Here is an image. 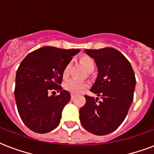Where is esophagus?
<instances>
[{
  "instance_id": "obj_1",
  "label": "esophagus",
  "mask_w": 154,
  "mask_h": 154,
  "mask_svg": "<svg viewBox=\"0 0 154 154\" xmlns=\"http://www.w3.org/2000/svg\"><path fill=\"white\" fill-rule=\"evenodd\" d=\"M71 100H73L74 98H75V96H74V95H71Z\"/></svg>"
}]
</instances>
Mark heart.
<instances>
[{
    "label": "heart",
    "mask_w": 154,
    "mask_h": 154,
    "mask_svg": "<svg viewBox=\"0 0 154 154\" xmlns=\"http://www.w3.org/2000/svg\"><path fill=\"white\" fill-rule=\"evenodd\" d=\"M79 61H80V63L83 65V67L88 72L92 71L95 68L94 60L89 56H83ZM70 67H71V64L67 63L63 68V79H67L69 77ZM64 88L66 91H70L71 93L78 95V94L83 93V91H85L88 89V84L87 83H84V82H79V81L71 79V80H69L66 83H65Z\"/></svg>",
    "instance_id": "obj_1"
}]
</instances>
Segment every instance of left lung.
<instances>
[{
    "label": "left lung",
    "mask_w": 154,
    "mask_h": 154,
    "mask_svg": "<svg viewBox=\"0 0 154 154\" xmlns=\"http://www.w3.org/2000/svg\"><path fill=\"white\" fill-rule=\"evenodd\" d=\"M94 58L98 75L91 91L101 98L85 96V105L79 118L86 130L95 135H107L122 124L133 100L136 78L130 63L120 51L112 47L88 50Z\"/></svg>",
    "instance_id": "1"
}]
</instances>
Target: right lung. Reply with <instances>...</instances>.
Instances as JSON below:
<instances>
[{"mask_svg": "<svg viewBox=\"0 0 154 154\" xmlns=\"http://www.w3.org/2000/svg\"><path fill=\"white\" fill-rule=\"evenodd\" d=\"M79 49L44 46L29 53L20 64L16 74L14 96L23 123L38 133L51 132L59 125L62 112L71 100L63 90V71ZM53 90L58 96H49Z\"/></svg>", "mask_w": 154, "mask_h": 154, "instance_id": "right-lung-1", "label": "right lung"}]
</instances>
